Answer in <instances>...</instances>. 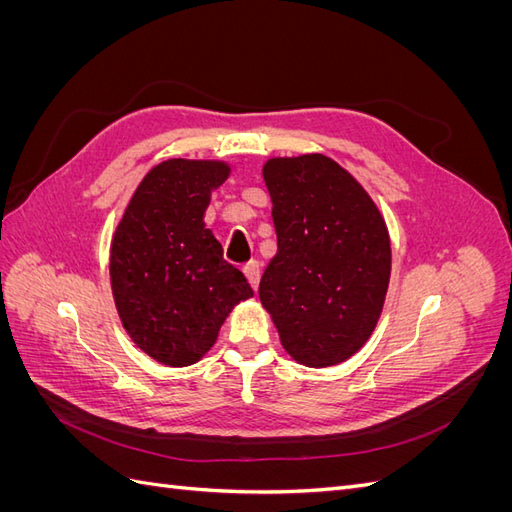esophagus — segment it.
<instances>
[{
  "mask_svg": "<svg viewBox=\"0 0 512 512\" xmlns=\"http://www.w3.org/2000/svg\"><path fill=\"white\" fill-rule=\"evenodd\" d=\"M243 273H245V277H247V282H250V286L254 288V290H258V282H260V262L258 260H252V262H247V265L243 267Z\"/></svg>",
  "mask_w": 512,
  "mask_h": 512,
  "instance_id": "34e87169",
  "label": "esophagus"
}]
</instances>
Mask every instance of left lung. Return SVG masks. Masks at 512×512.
I'll list each match as a JSON object with an SVG mask.
<instances>
[{
	"instance_id": "1",
	"label": "left lung",
	"mask_w": 512,
	"mask_h": 512,
	"mask_svg": "<svg viewBox=\"0 0 512 512\" xmlns=\"http://www.w3.org/2000/svg\"><path fill=\"white\" fill-rule=\"evenodd\" d=\"M277 254L260 280L282 346L307 367L337 365L376 329L391 277V241L374 200L327 156L262 168Z\"/></svg>"
}]
</instances>
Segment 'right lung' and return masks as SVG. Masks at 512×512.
<instances>
[{
    "mask_svg": "<svg viewBox=\"0 0 512 512\" xmlns=\"http://www.w3.org/2000/svg\"><path fill=\"white\" fill-rule=\"evenodd\" d=\"M228 173L222 162L158 164L115 230L111 284L119 318L138 348L170 367L200 361L230 309L254 297L203 222L211 192Z\"/></svg>",
    "mask_w": 512,
    "mask_h": 512,
    "instance_id": "add662e5",
    "label": "right lung"
}]
</instances>
